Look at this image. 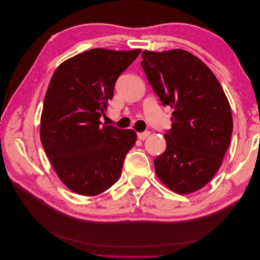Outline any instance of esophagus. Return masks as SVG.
<instances>
[{"label": "esophagus", "instance_id": "esophagus-1", "mask_svg": "<svg viewBox=\"0 0 260 260\" xmlns=\"http://www.w3.org/2000/svg\"><path fill=\"white\" fill-rule=\"evenodd\" d=\"M148 136H149V131L140 132V133H138V139L139 140H145Z\"/></svg>", "mask_w": 260, "mask_h": 260}]
</instances>
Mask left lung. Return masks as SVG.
I'll return each mask as SVG.
<instances>
[{
	"mask_svg": "<svg viewBox=\"0 0 260 260\" xmlns=\"http://www.w3.org/2000/svg\"><path fill=\"white\" fill-rule=\"evenodd\" d=\"M144 73L162 106L174 108L167 146L155 171L172 191L187 194L206 185L230 145L231 107L211 70L183 50L142 53Z\"/></svg>",
	"mask_w": 260,
	"mask_h": 260,
	"instance_id": "obj_1",
	"label": "left lung"
}]
</instances>
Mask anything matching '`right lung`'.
<instances>
[{
  "instance_id": "1",
  "label": "right lung",
  "mask_w": 260,
  "mask_h": 260,
  "mask_svg": "<svg viewBox=\"0 0 260 260\" xmlns=\"http://www.w3.org/2000/svg\"><path fill=\"white\" fill-rule=\"evenodd\" d=\"M141 50L92 49L67 59L46 91L40 136L57 176L73 192L94 196L119 179L137 133L105 123L115 83Z\"/></svg>"
}]
</instances>
